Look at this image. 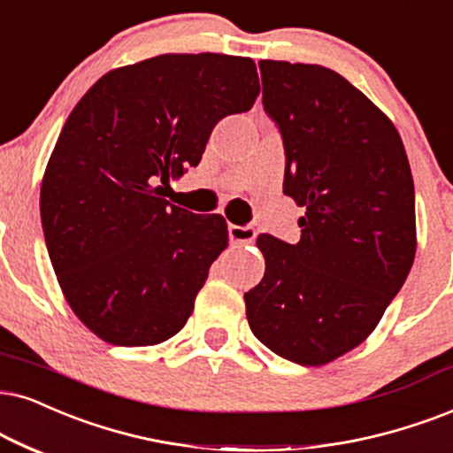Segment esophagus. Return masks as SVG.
I'll use <instances>...</instances> for the list:
<instances>
[{
	"mask_svg": "<svg viewBox=\"0 0 453 453\" xmlns=\"http://www.w3.org/2000/svg\"><path fill=\"white\" fill-rule=\"evenodd\" d=\"M227 232H230L232 242L238 244V246L250 244L257 236L255 227H250V226H230V227H227Z\"/></svg>",
	"mask_w": 453,
	"mask_h": 453,
	"instance_id": "obj_1",
	"label": "esophagus"
}]
</instances>
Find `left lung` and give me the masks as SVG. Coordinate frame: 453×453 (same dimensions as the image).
<instances>
[{
  "label": "left lung",
  "mask_w": 453,
  "mask_h": 453,
  "mask_svg": "<svg viewBox=\"0 0 453 453\" xmlns=\"http://www.w3.org/2000/svg\"><path fill=\"white\" fill-rule=\"evenodd\" d=\"M263 106L284 140L296 244L261 234L265 276L246 319L288 362L324 365L368 339L416 255L414 180L391 119L339 73L261 60Z\"/></svg>",
  "instance_id": "obj_1"
}]
</instances>
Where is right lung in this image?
Wrapping results in <instances>:
<instances>
[{"label": "right lung", "mask_w": 453, "mask_h": 453, "mask_svg": "<svg viewBox=\"0 0 453 453\" xmlns=\"http://www.w3.org/2000/svg\"><path fill=\"white\" fill-rule=\"evenodd\" d=\"M257 96L250 58L163 54L106 73L68 114L39 207L62 295L102 341L158 345L192 316L227 223L175 207L163 186Z\"/></svg>", "instance_id": "add662e5"}]
</instances>
